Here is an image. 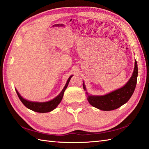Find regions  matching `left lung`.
Returning a JSON list of instances; mask_svg holds the SVG:
<instances>
[{
  "label": "left lung",
  "instance_id": "obj_1",
  "mask_svg": "<svg viewBox=\"0 0 149 149\" xmlns=\"http://www.w3.org/2000/svg\"><path fill=\"white\" fill-rule=\"evenodd\" d=\"M138 73V64H137V61H135V66L132 77L124 86L104 95H88L87 100L89 103L92 107L101 110H105V111L118 109L130 100L134 92L137 83ZM83 84L84 90H86V87L84 86V83ZM86 94H88L87 92Z\"/></svg>",
  "mask_w": 149,
  "mask_h": 149
}]
</instances>
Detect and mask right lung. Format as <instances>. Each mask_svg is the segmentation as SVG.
<instances>
[{"instance_id":"right-lung-1","label":"right lung","mask_w":149,"mask_h":149,"mask_svg":"<svg viewBox=\"0 0 149 149\" xmlns=\"http://www.w3.org/2000/svg\"><path fill=\"white\" fill-rule=\"evenodd\" d=\"M72 76L73 75H71V76L68 78V79L67 81L65 87H64V88L63 89V90L61 91L60 94L58 95L56 97H55L54 100H52L49 101H47V102L40 103V102H33V101H30L24 100V99L19 94V93L16 89L15 90L17 95H18L19 98L20 99V100L21 101L23 104H24L26 107H27L28 109L33 110L34 112H40V113L49 112H51L52 110H54L55 108L58 106V104L61 103V101L62 100L63 97L64 92H65L66 88H67V86H68L70 80V79Z\"/></svg>"}]
</instances>
